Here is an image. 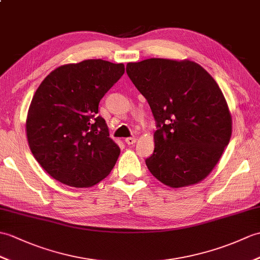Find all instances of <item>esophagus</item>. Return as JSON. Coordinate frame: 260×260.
Wrapping results in <instances>:
<instances>
[{"instance_id":"esophagus-1","label":"esophagus","mask_w":260,"mask_h":260,"mask_svg":"<svg viewBox=\"0 0 260 260\" xmlns=\"http://www.w3.org/2000/svg\"><path fill=\"white\" fill-rule=\"evenodd\" d=\"M125 142H126V144H127V145H133V144L136 143V138L135 137H127L125 140Z\"/></svg>"}]
</instances>
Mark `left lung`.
<instances>
[{
    "mask_svg": "<svg viewBox=\"0 0 260 260\" xmlns=\"http://www.w3.org/2000/svg\"><path fill=\"white\" fill-rule=\"evenodd\" d=\"M156 122L149 172L162 184L184 187L213 171L232 136V116L214 78L191 61L148 58L126 65Z\"/></svg>",
    "mask_w": 260,
    "mask_h": 260,
    "instance_id": "obj_1",
    "label": "left lung"
}]
</instances>
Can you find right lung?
Segmentation results:
<instances>
[{"label": "right lung", "instance_id": "right-lung-1", "mask_svg": "<svg viewBox=\"0 0 260 260\" xmlns=\"http://www.w3.org/2000/svg\"><path fill=\"white\" fill-rule=\"evenodd\" d=\"M124 72V64L86 59L59 66L36 89L27 141L35 159L59 183L90 187L113 170L120 150L98 113L100 101Z\"/></svg>", "mask_w": 260, "mask_h": 260}]
</instances>
